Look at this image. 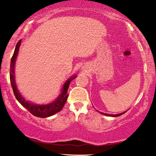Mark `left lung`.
<instances>
[{
  "mask_svg": "<svg viewBox=\"0 0 156 156\" xmlns=\"http://www.w3.org/2000/svg\"><path fill=\"white\" fill-rule=\"evenodd\" d=\"M127 111H126V112H123V113H121V114H105V113H102V112H100V114H103V115H105V116H112V117H116V116H121V115H122L124 114V113L126 112Z\"/></svg>",
  "mask_w": 156,
  "mask_h": 156,
  "instance_id": "left-lung-1",
  "label": "left lung"
}]
</instances>
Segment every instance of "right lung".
<instances>
[{
    "instance_id": "right-lung-1",
    "label": "right lung",
    "mask_w": 156,
    "mask_h": 156,
    "mask_svg": "<svg viewBox=\"0 0 156 156\" xmlns=\"http://www.w3.org/2000/svg\"><path fill=\"white\" fill-rule=\"evenodd\" d=\"M21 40H19L18 43L16 44V49H15L13 55H12L11 61H10V80L11 83V86L13 90L14 95L17 100L20 102L21 105L24 106L25 108H27L32 114L34 116L40 117V118H46L52 116L57 112H60L62 109L63 106L67 101L68 94L67 90L69 89V85L74 79L76 77V76H72L69 80L66 81L65 84H64L62 89V92L59 97L55 99V101L51 102L48 104H36L31 103L27 100H25L24 98L22 97L20 93L19 92L18 87L16 86V81H15V65H16V61L17 56H18V53L19 51V48L20 46Z\"/></svg>"
}]
</instances>
